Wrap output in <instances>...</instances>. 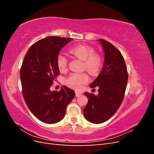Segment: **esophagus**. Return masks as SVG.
I'll return each instance as SVG.
<instances>
[{
  "label": "esophagus",
  "instance_id": "esophagus-1",
  "mask_svg": "<svg viewBox=\"0 0 154 154\" xmlns=\"http://www.w3.org/2000/svg\"><path fill=\"white\" fill-rule=\"evenodd\" d=\"M82 94V92H78V91H75V95L76 96H79Z\"/></svg>",
  "mask_w": 154,
  "mask_h": 154
}]
</instances>
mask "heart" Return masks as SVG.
<instances>
[{"label":"heart","instance_id":"heart-1","mask_svg":"<svg viewBox=\"0 0 154 154\" xmlns=\"http://www.w3.org/2000/svg\"><path fill=\"white\" fill-rule=\"evenodd\" d=\"M94 51L91 46L82 44L73 46L70 49V53L72 55L83 60V67L92 74L98 73L103 64L101 56ZM57 64L60 71H66L68 65L66 56L63 53H59L57 57ZM88 81L89 77L85 72L72 73L66 79L67 84L76 90H81Z\"/></svg>","mask_w":154,"mask_h":154}]
</instances>
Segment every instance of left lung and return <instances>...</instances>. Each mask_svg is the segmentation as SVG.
<instances>
[{
  "label": "left lung",
  "mask_w": 154,
  "mask_h": 154,
  "mask_svg": "<svg viewBox=\"0 0 154 154\" xmlns=\"http://www.w3.org/2000/svg\"><path fill=\"white\" fill-rule=\"evenodd\" d=\"M105 52L103 69L91 88L99 87L98 94L85 92L88 103L83 109L85 118L92 123H103L112 116L122 105L128 81V72L120 51L109 42L99 39Z\"/></svg>",
  "instance_id": "left-lung-1"
}]
</instances>
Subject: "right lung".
Masks as SVG:
<instances>
[{
  "instance_id": "obj_1",
  "label": "right lung",
  "mask_w": 154,
  "mask_h": 154,
  "mask_svg": "<svg viewBox=\"0 0 154 154\" xmlns=\"http://www.w3.org/2000/svg\"><path fill=\"white\" fill-rule=\"evenodd\" d=\"M72 39L59 36L41 39L31 46L22 62L20 76L23 97L31 112L45 123L62 120L75 96L74 91L66 86L58 92L50 91L59 75L57 56Z\"/></svg>"
}]
</instances>
